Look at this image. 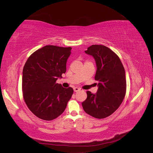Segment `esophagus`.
I'll return each instance as SVG.
<instances>
[{
  "label": "esophagus",
  "mask_w": 153,
  "mask_h": 153,
  "mask_svg": "<svg viewBox=\"0 0 153 153\" xmlns=\"http://www.w3.org/2000/svg\"><path fill=\"white\" fill-rule=\"evenodd\" d=\"M73 90L75 92H78V91H79L80 90V88H78V87H74Z\"/></svg>",
  "instance_id": "obj_1"
}]
</instances>
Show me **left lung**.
<instances>
[{"mask_svg": "<svg viewBox=\"0 0 153 153\" xmlns=\"http://www.w3.org/2000/svg\"><path fill=\"white\" fill-rule=\"evenodd\" d=\"M95 59L98 82L96 94L87 91L82 103L85 112L93 117L104 119L112 115L122 103L126 91L125 70L118 55L104 45H92L85 51Z\"/></svg>", "mask_w": 153, "mask_h": 153, "instance_id": "obj_1", "label": "left lung"}]
</instances>
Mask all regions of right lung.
I'll use <instances>...</instances> for the list:
<instances>
[{"label": "right lung", "instance_id": "obj_1", "mask_svg": "<svg viewBox=\"0 0 153 153\" xmlns=\"http://www.w3.org/2000/svg\"><path fill=\"white\" fill-rule=\"evenodd\" d=\"M71 47L45 46L32 53L22 76L23 96L27 107L36 117L51 121L61 115L73 93L71 87L57 84L66 71Z\"/></svg>", "mask_w": 153, "mask_h": 153}]
</instances>
